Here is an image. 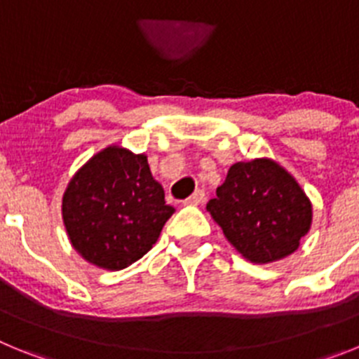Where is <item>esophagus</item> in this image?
<instances>
[{"label":"esophagus","mask_w":359,"mask_h":359,"mask_svg":"<svg viewBox=\"0 0 359 359\" xmlns=\"http://www.w3.org/2000/svg\"><path fill=\"white\" fill-rule=\"evenodd\" d=\"M203 201H205V190L199 189L189 199H185V205H201Z\"/></svg>","instance_id":"obj_1"}]
</instances>
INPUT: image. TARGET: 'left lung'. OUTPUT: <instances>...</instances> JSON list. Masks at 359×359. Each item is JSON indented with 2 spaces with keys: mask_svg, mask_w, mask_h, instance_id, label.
<instances>
[{
  "mask_svg": "<svg viewBox=\"0 0 359 359\" xmlns=\"http://www.w3.org/2000/svg\"><path fill=\"white\" fill-rule=\"evenodd\" d=\"M207 210L233 248L255 264L280 261L300 246L313 208L300 185L273 160L237 161Z\"/></svg>",
  "mask_w": 359,
  "mask_h": 359,
  "instance_id": "left-lung-1",
  "label": "left lung"
}]
</instances>
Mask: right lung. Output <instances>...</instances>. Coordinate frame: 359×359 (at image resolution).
Instances as JSON below:
<instances>
[{"label":"right lung","instance_id":"1","mask_svg":"<svg viewBox=\"0 0 359 359\" xmlns=\"http://www.w3.org/2000/svg\"><path fill=\"white\" fill-rule=\"evenodd\" d=\"M172 214L147 156L118 145L82 165L62 196L73 248L91 264L113 271L142 259Z\"/></svg>","mask_w":359,"mask_h":359}]
</instances>
